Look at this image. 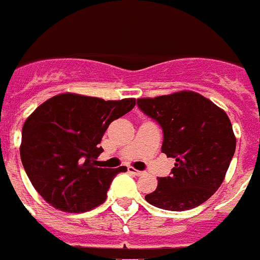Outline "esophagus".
<instances>
[{"mask_svg":"<svg viewBox=\"0 0 260 260\" xmlns=\"http://www.w3.org/2000/svg\"><path fill=\"white\" fill-rule=\"evenodd\" d=\"M128 170H129V173L135 174V176H143L144 172H142V170H136L134 169V168H128Z\"/></svg>","mask_w":260,"mask_h":260,"instance_id":"34e87169","label":"esophagus"}]
</instances>
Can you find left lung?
<instances>
[{
  "mask_svg": "<svg viewBox=\"0 0 260 260\" xmlns=\"http://www.w3.org/2000/svg\"><path fill=\"white\" fill-rule=\"evenodd\" d=\"M138 106L164 129L162 152L176 159L172 176L158 178L150 205L184 211L205 203L221 187L236 150L229 117L195 91L139 98Z\"/></svg>",
  "mask_w": 260,
  "mask_h": 260,
  "instance_id": "left-lung-1",
  "label": "left lung"
}]
</instances>
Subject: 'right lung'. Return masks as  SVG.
Here are the masks:
<instances>
[{
    "label": "right lung",
    "mask_w": 260,
    "mask_h": 260,
    "mask_svg": "<svg viewBox=\"0 0 260 260\" xmlns=\"http://www.w3.org/2000/svg\"><path fill=\"white\" fill-rule=\"evenodd\" d=\"M135 98L105 101L64 92L45 101L25 120L20 156L29 181L54 209L84 213L106 201L125 166L99 168V146L110 122L131 112Z\"/></svg>",
    "instance_id": "right-lung-1"
}]
</instances>
